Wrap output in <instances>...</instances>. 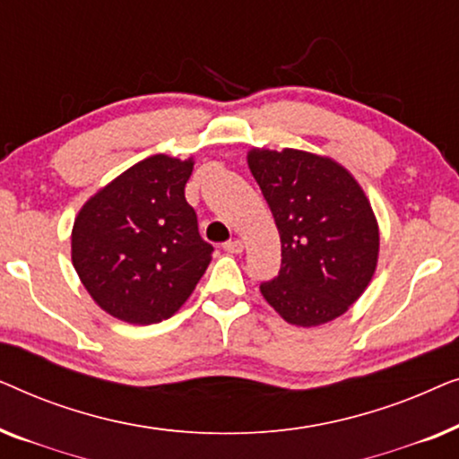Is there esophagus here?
<instances>
[{
  "label": "esophagus",
  "instance_id": "obj_1",
  "mask_svg": "<svg viewBox=\"0 0 459 459\" xmlns=\"http://www.w3.org/2000/svg\"><path fill=\"white\" fill-rule=\"evenodd\" d=\"M223 248L228 250V253H231V255H238V253H242V250H244V242L240 240V238H236V240L225 242Z\"/></svg>",
  "mask_w": 459,
  "mask_h": 459
}]
</instances>
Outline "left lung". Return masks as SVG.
I'll return each instance as SVG.
<instances>
[{
	"label": "left lung",
	"instance_id": "8db88e82",
	"mask_svg": "<svg viewBox=\"0 0 459 459\" xmlns=\"http://www.w3.org/2000/svg\"><path fill=\"white\" fill-rule=\"evenodd\" d=\"M248 169L281 242L278 278L261 294L288 324H328L349 311L374 278L380 230L349 169L307 150L250 148Z\"/></svg>",
	"mask_w": 459,
	"mask_h": 459
}]
</instances>
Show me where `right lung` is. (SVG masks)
I'll return each mask as SVG.
<instances>
[{
	"label": "right lung",
	"instance_id": "1",
	"mask_svg": "<svg viewBox=\"0 0 459 459\" xmlns=\"http://www.w3.org/2000/svg\"><path fill=\"white\" fill-rule=\"evenodd\" d=\"M194 159L148 156L93 194L74 217L71 259L100 309L121 322L169 319L212 259L186 200Z\"/></svg>",
	"mask_w": 459,
	"mask_h": 459
}]
</instances>
